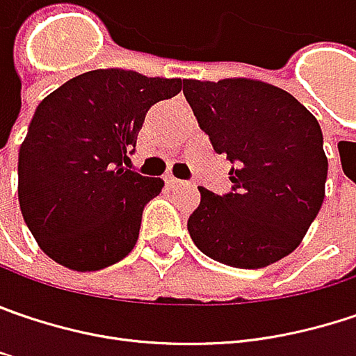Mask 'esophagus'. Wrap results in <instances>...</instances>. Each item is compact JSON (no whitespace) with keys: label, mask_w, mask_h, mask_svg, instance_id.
<instances>
[{"label":"esophagus","mask_w":356,"mask_h":356,"mask_svg":"<svg viewBox=\"0 0 356 356\" xmlns=\"http://www.w3.org/2000/svg\"><path fill=\"white\" fill-rule=\"evenodd\" d=\"M169 185H173V187H183V185H189L187 181H183V179H177V177H173V175H169V177L165 179Z\"/></svg>","instance_id":"1"}]
</instances>
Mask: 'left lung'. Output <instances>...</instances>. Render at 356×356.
Instances as JSON below:
<instances>
[{
	"instance_id": "left-lung-1",
	"label": "left lung",
	"mask_w": 356,
	"mask_h": 356,
	"mask_svg": "<svg viewBox=\"0 0 356 356\" xmlns=\"http://www.w3.org/2000/svg\"><path fill=\"white\" fill-rule=\"evenodd\" d=\"M183 95L213 151L234 163L229 193L199 187L201 203L187 221L193 243L234 268L282 260L323 205L328 161L318 120L260 80H185Z\"/></svg>"
}]
</instances>
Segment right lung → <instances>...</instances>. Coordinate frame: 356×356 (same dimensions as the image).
Instances as JSON below:
<instances>
[{"label": "right lung", "instance_id": "1", "mask_svg": "<svg viewBox=\"0 0 356 356\" xmlns=\"http://www.w3.org/2000/svg\"><path fill=\"white\" fill-rule=\"evenodd\" d=\"M181 78L92 70L46 96L17 159V197L26 225L54 261L90 272L135 248L145 205L163 179L124 169L145 115L173 98Z\"/></svg>", "mask_w": 356, "mask_h": 356}]
</instances>
